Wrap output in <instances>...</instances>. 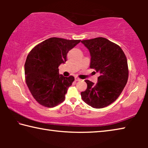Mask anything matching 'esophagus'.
<instances>
[{
	"label": "esophagus",
	"instance_id": "34e87169",
	"mask_svg": "<svg viewBox=\"0 0 148 148\" xmlns=\"http://www.w3.org/2000/svg\"><path fill=\"white\" fill-rule=\"evenodd\" d=\"M79 80H81V79H79V77H75V81L77 82V81H79Z\"/></svg>",
	"mask_w": 148,
	"mask_h": 148
}]
</instances>
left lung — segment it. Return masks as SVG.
Listing matches in <instances>:
<instances>
[{"mask_svg": "<svg viewBox=\"0 0 148 148\" xmlns=\"http://www.w3.org/2000/svg\"><path fill=\"white\" fill-rule=\"evenodd\" d=\"M82 43L91 54L90 68L100 73L97 84L85 80L87 87L81 92L82 99L94 108H102L116 101L126 86L127 57L118 45L103 37L84 40Z\"/></svg>", "mask_w": 148, "mask_h": 148, "instance_id": "1", "label": "left lung"}]
</instances>
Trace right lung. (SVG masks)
Masks as SVG:
<instances>
[{"instance_id":"right-lung-1","label":"right lung","mask_w":148,"mask_h":148,"mask_svg":"<svg viewBox=\"0 0 148 148\" xmlns=\"http://www.w3.org/2000/svg\"><path fill=\"white\" fill-rule=\"evenodd\" d=\"M80 40L53 37L34 47L25 64V82L34 99L42 106L53 108L63 102L72 76L59 74V66L66 61L68 52Z\"/></svg>"}]
</instances>
